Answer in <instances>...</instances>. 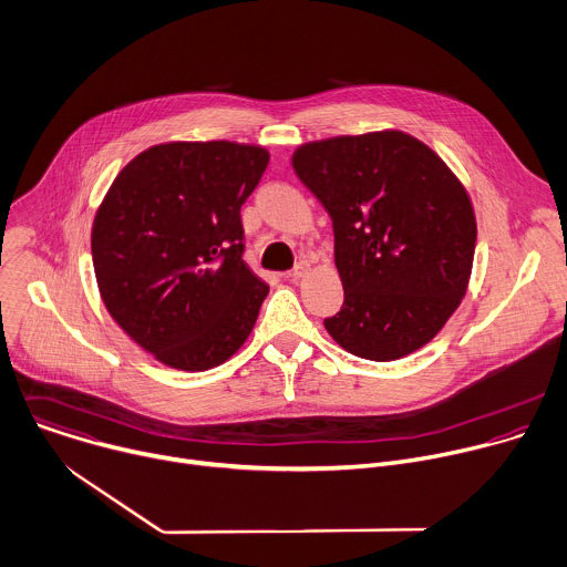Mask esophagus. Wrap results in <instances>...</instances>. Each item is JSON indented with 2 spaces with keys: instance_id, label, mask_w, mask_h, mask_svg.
Instances as JSON below:
<instances>
[{
  "instance_id": "esophagus-1",
  "label": "esophagus",
  "mask_w": 567,
  "mask_h": 567,
  "mask_svg": "<svg viewBox=\"0 0 567 567\" xmlns=\"http://www.w3.org/2000/svg\"><path fill=\"white\" fill-rule=\"evenodd\" d=\"M310 272V264L308 261H299L290 272H288V277L290 279H301V277H306Z\"/></svg>"
}]
</instances>
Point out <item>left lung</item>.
Listing matches in <instances>:
<instances>
[{
    "label": "left lung",
    "mask_w": 567,
    "mask_h": 567,
    "mask_svg": "<svg viewBox=\"0 0 567 567\" xmlns=\"http://www.w3.org/2000/svg\"><path fill=\"white\" fill-rule=\"evenodd\" d=\"M292 167L332 218L344 303L323 319L330 337L373 362L424 347L472 275L476 216L461 181L398 130L301 145Z\"/></svg>",
    "instance_id": "obj_1"
}]
</instances>
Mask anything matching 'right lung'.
I'll use <instances>...</instances> for the list:
<instances>
[{
	"label": "right lung",
	"instance_id": "right-lung-1",
	"mask_svg": "<svg viewBox=\"0 0 567 567\" xmlns=\"http://www.w3.org/2000/svg\"><path fill=\"white\" fill-rule=\"evenodd\" d=\"M268 152L228 141L165 143L113 181L91 233L102 301L167 367L207 371L248 339L268 295L244 261L241 205Z\"/></svg>",
	"mask_w": 567,
	"mask_h": 567
}]
</instances>
